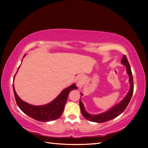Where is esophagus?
<instances>
[{"instance_id": "esophagus-1", "label": "esophagus", "mask_w": 148, "mask_h": 148, "mask_svg": "<svg viewBox=\"0 0 148 148\" xmlns=\"http://www.w3.org/2000/svg\"><path fill=\"white\" fill-rule=\"evenodd\" d=\"M76 85L77 87H81L82 86V78L81 77H79V78L77 79V82H76Z\"/></svg>"}]
</instances>
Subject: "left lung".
Segmentation results:
<instances>
[{"mask_svg": "<svg viewBox=\"0 0 148 148\" xmlns=\"http://www.w3.org/2000/svg\"><path fill=\"white\" fill-rule=\"evenodd\" d=\"M121 64L126 67L127 72L129 76V83H130V90L127 93V95L125 96L121 102H119L117 104L114 106L111 109H109L106 112H103L100 114H92L88 112L85 108H84V104L81 102V99L79 100V106L81 108V111L82 113L84 118L88 119L90 121L96 122V123H103L106 121H108L111 119H114L117 117L119 115H120L121 113L125 111V109L127 108V106L129 103L134 93V81H133V76L132 71L130 69V66L128 63V60L126 56L123 55V57L121 61ZM83 96V93H81V97Z\"/></svg>", "mask_w": 148, "mask_h": 148, "instance_id": "obj_1", "label": "left lung"}]
</instances>
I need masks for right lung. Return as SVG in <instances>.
<instances>
[{"instance_id":"add662e5","label":"right lung","mask_w":148,"mask_h":148,"mask_svg":"<svg viewBox=\"0 0 148 148\" xmlns=\"http://www.w3.org/2000/svg\"><path fill=\"white\" fill-rule=\"evenodd\" d=\"M25 55H25L23 57H25ZM20 67H18V71ZM15 76H14V79ZM12 87H13L16 102L19 108L25 114H26L30 117L37 121L42 122L55 120V119L60 117L63 111H64L65 104L67 102L69 92H71L72 90L77 89L76 84L73 83L71 86L63 90L62 92L51 102L42 106H34L22 100L16 92L14 84H12Z\"/></svg>"}]
</instances>
